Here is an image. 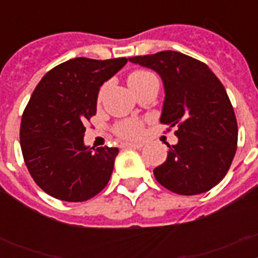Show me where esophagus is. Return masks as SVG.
I'll return each mask as SVG.
<instances>
[{
    "instance_id": "34e87169",
    "label": "esophagus",
    "mask_w": 258,
    "mask_h": 258,
    "mask_svg": "<svg viewBox=\"0 0 258 258\" xmlns=\"http://www.w3.org/2000/svg\"><path fill=\"white\" fill-rule=\"evenodd\" d=\"M123 147H124V149H142V146L143 145H141V143H123Z\"/></svg>"
}]
</instances>
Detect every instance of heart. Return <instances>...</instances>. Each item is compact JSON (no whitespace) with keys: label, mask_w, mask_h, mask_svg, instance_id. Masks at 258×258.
<instances>
[{"label":"heart","mask_w":258,"mask_h":258,"mask_svg":"<svg viewBox=\"0 0 258 258\" xmlns=\"http://www.w3.org/2000/svg\"><path fill=\"white\" fill-rule=\"evenodd\" d=\"M128 84L134 92H137L139 89L151 86V84H158V79L150 71L138 70L128 75ZM142 131H143L142 121L134 120V119L123 120L115 125V133L125 139H137L142 135Z\"/></svg>","instance_id":"1"}]
</instances>
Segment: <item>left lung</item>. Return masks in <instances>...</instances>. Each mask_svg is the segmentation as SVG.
<instances>
[{"label":"left lung","mask_w":258,"mask_h":258,"mask_svg":"<svg viewBox=\"0 0 258 258\" xmlns=\"http://www.w3.org/2000/svg\"><path fill=\"white\" fill-rule=\"evenodd\" d=\"M155 71L165 86L161 123L176 127L155 179L180 196L209 191L226 175L237 150L236 115L222 83L205 62L174 50L130 57Z\"/></svg>","instance_id":"left-lung-1"}]
</instances>
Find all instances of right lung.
I'll list each match as a JSON object with an SVG mask.
<instances>
[{"label": "right lung", "instance_id": "right-lung-1", "mask_svg": "<svg viewBox=\"0 0 258 258\" xmlns=\"http://www.w3.org/2000/svg\"><path fill=\"white\" fill-rule=\"evenodd\" d=\"M127 58H71L41 79L22 113L20 145L38 187L53 198L83 202L107 186L117 147H87V121L96 113L99 89Z\"/></svg>", "mask_w": 258, "mask_h": 258}]
</instances>
